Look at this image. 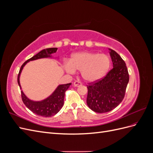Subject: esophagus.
Instances as JSON below:
<instances>
[{"mask_svg": "<svg viewBox=\"0 0 153 153\" xmlns=\"http://www.w3.org/2000/svg\"><path fill=\"white\" fill-rule=\"evenodd\" d=\"M73 85L75 87H79L80 85H82V83L80 82H78V81H75V82L73 83Z\"/></svg>", "mask_w": 153, "mask_h": 153, "instance_id": "obj_1", "label": "esophagus"}]
</instances>
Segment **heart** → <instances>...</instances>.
I'll list each match as a JSON object with an SVG mask.
<instances>
[{"mask_svg": "<svg viewBox=\"0 0 153 153\" xmlns=\"http://www.w3.org/2000/svg\"><path fill=\"white\" fill-rule=\"evenodd\" d=\"M110 66V59L108 55L89 52L73 53L70 61L64 64V69L70 75L80 71L83 79L88 82H94L103 78Z\"/></svg>", "mask_w": 153, "mask_h": 153, "instance_id": "b5f03b06", "label": "heart"}]
</instances>
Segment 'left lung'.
<instances>
[{
	"label": "left lung",
	"mask_w": 153,
	"mask_h": 153,
	"mask_svg": "<svg viewBox=\"0 0 153 153\" xmlns=\"http://www.w3.org/2000/svg\"><path fill=\"white\" fill-rule=\"evenodd\" d=\"M109 50L113 68L102 79L87 86V104L94 112L105 113L121 103L129 82L126 63L114 50Z\"/></svg>",
	"instance_id": "8db88e82"
}]
</instances>
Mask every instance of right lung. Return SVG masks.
<instances>
[{
  "mask_svg": "<svg viewBox=\"0 0 153 153\" xmlns=\"http://www.w3.org/2000/svg\"><path fill=\"white\" fill-rule=\"evenodd\" d=\"M57 48H50L41 50L38 53L25 61L21 66L19 74L18 75V84L20 86L22 94V98L24 103L32 112L42 117H51L57 114L62 108L64 105V98L65 92L71 85V83L66 84L59 85L55 91L47 98L41 101H34L29 99L22 89L20 78L22 71L27 63L30 61H35L39 59L53 58L52 54L57 52Z\"/></svg>",
  "mask_w": 153,
  "mask_h": 153,
  "instance_id": "1",
  "label": "right lung"
}]
</instances>
